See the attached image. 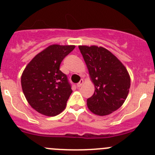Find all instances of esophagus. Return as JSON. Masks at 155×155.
Returning a JSON list of instances; mask_svg holds the SVG:
<instances>
[{"label":"esophagus","instance_id":"obj_1","mask_svg":"<svg viewBox=\"0 0 155 155\" xmlns=\"http://www.w3.org/2000/svg\"><path fill=\"white\" fill-rule=\"evenodd\" d=\"M84 84V80H83V79H81V80L78 83V84H77V87H81L82 84Z\"/></svg>","mask_w":155,"mask_h":155}]
</instances>
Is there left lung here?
<instances>
[{
  "mask_svg": "<svg viewBox=\"0 0 155 155\" xmlns=\"http://www.w3.org/2000/svg\"><path fill=\"white\" fill-rule=\"evenodd\" d=\"M87 65L94 92L87 99V108L98 116H107L124 103L130 87L125 66L105 48L79 46Z\"/></svg>",
  "mask_w": 155,
  "mask_h": 155,
  "instance_id": "obj_1",
  "label": "left lung"
}]
</instances>
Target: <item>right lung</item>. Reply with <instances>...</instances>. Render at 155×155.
<instances>
[{
    "instance_id": "right-lung-1",
    "label": "right lung",
    "mask_w": 155,
    "mask_h": 155,
    "mask_svg": "<svg viewBox=\"0 0 155 155\" xmlns=\"http://www.w3.org/2000/svg\"><path fill=\"white\" fill-rule=\"evenodd\" d=\"M74 48V45H50L35 56L23 71V93L39 113L55 116L65 109L72 90L60 65Z\"/></svg>"
}]
</instances>
